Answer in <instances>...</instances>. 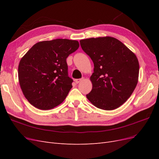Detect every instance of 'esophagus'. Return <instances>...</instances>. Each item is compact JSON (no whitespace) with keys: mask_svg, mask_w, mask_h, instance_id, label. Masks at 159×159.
I'll return each mask as SVG.
<instances>
[{"mask_svg":"<svg viewBox=\"0 0 159 159\" xmlns=\"http://www.w3.org/2000/svg\"><path fill=\"white\" fill-rule=\"evenodd\" d=\"M81 81H82V79H76V80H75V82L76 84H79L80 82H81Z\"/></svg>","mask_w":159,"mask_h":159,"instance_id":"1","label":"esophagus"}]
</instances>
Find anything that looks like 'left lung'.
I'll list each match as a JSON object with an SVG mask.
<instances>
[{"label": "left lung", "instance_id": "8db88e82", "mask_svg": "<svg viewBox=\"0 0 159 159\" xmlns=\"http://www.w3.org/2000/svg\"><path fill=\"white\" fill-rule=\"evenodd\" d=\"M80 42L94 64L90 77L92 89L86 97L99 109L109 111L119 107L137 86L139 72L137 56L113 37L91 38Z\"/></svg>", "mask_w": 159, "mask_h": 159}]
</instances>
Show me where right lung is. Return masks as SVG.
I'll list each match as a JSON object with an SVG mask.
<instances>
[{"mask_svg": "<svg viewBox=\"0 0 159 159\" xmlns=\"http://www.w3.org/2000/svg\"><path fill=\"white\" fill-rule=\"evenodd\" d=\"M79 42L55 39L36 43L18 65L22 93L35 107L47 110L64 102L72 88L66 58L78 49Z\"/></svg>", "mask_w": 159, "mask_h": 159, "instance_id": "1", "label": "right lung"}]
</instances>
